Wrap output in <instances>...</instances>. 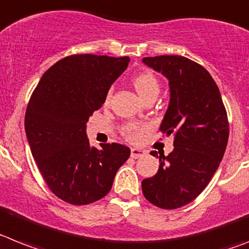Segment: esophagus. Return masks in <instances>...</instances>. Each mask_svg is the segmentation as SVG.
Returning a JSON list of instances; mask_svg holds the SVG:
<instances>
[{
    "mask_svg": "<svg viewBox=\"0 0 249 249\" xmlns=\"http://www.w3.org/2000/svg\"><path fill=\"white\" fill-rule=\"evenodd\" d=\"M143 155H145V151L141 150V148H131V157H133V159H139Z\"/></svg>",
    "mask_w": 249,
    "mask_h": 249,
    "instance_id": "esophagus-1",
    "label": "esophagus"
}]
</instances>
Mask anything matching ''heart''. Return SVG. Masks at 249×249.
<instances>
[{
    "label": "heart",
    "mask_w": 249,
    "mask_h": 249,
    "mask_svg": "<svg viewBox=\"0 0 249 249\" xmlns=\"http://www.w3.org/2000/svg\"><path fill=\"white\" fill-rule=\"evenodd\" d=\"M133 86H135L136 90L141 95L142 99H146L148 95L151 94H159L160 90V84L159 80L156 79V76L151 73H141L139 75H136L133 78ZM110 95V92L108 93V97ZM146 126L140 124V123H127L126 126L123 127V135L126 136L129 141H139L141 139V135L143 132V129Z\"/></svg>",
    "instance_id": "1"
}]
</instances>
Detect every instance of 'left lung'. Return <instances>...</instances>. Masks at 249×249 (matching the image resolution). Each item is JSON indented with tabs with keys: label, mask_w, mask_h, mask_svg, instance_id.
Returning a JSON list of instances; mask_svg holds the SVG:
<instances>
[{
	"label": "left lung",
	"mask_w": 249,
	"mask_h": 249,
	"mask_svg": "<svg viewBox=\"0 0 249 249\" xmlns=\"http://www.w3.org/2000/svg\"><path fill=\"white\" fill-rule=\"evenodd\" d=\"M142 61L169 80L170 103L160 131L174 135V150L159 157L156 175L142 181V193L156 207L176 209L193 201L219 166L229 137V123L218 86L208 70L181 55Z\"/></svg>",
	"instance_id": "1"
}]
</instances>
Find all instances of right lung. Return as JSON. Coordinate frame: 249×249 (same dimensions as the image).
<instances>
[{
	"label": "right lung",
	"instance_id": "right-lung-1",
	"mask_svg": "<svg viewBox=\"0 0 249 249\" xmlns=\"http://www.w3.org/2000/svg\"><path fill=\"white\" fill-rule=\"evenodd\" d=\"M129 58L70 55L41 76L25 114L30 150L46 185L73 205L94 203L109 193L131 150L120 143L89 145L87 122L106 101Z\"/></svg>",
	"mask_w": 249,
	"mask_h": 249
}]
</instances>
